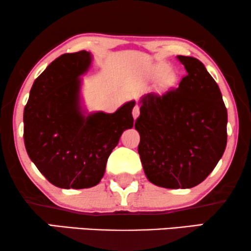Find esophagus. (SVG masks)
I'll return each mask as SVG.
<instances>
[{"mask_svg": "<svg viewBox=\"0 0 251 251\" xmlns=\"http://www.w3.org/2000/svg\"><path fill=\"white\" fill-rule=\"evenodd\" d=\"M138 115H139V106L138 105H135L133 106V108H132V116H133V119H137L138 118Z\"/></svg>", "mask_w": 251, "mask_h": 251, "instance_id": "obj_1", "label": "esophagus"}]
</instances>
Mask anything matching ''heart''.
<instances>
[{
    "mask_svg": "<svg viewBox=\"0 0 251 251\" xmlns=\"http://www.w3.org/2000/svg\"><path fill=\"white\" fill-rule=\"evenodd\" d=\"M151 76L152 77H161L162 76V80H161V85L162 88H169L175 83L176 81V75L173 71H169V66L164 63H159L155 64L151 70Z\"/></svg>",
    "mask_w": 251,
    "mask_h": 251,
    "instance_id": "b5f03b06",
    "label": "heart"
}]
</instances>
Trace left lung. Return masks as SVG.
<instances>
[{
    "mask_svg": "<svg viewBox=\"0 0 251 251\" xmlns=\"http://www.w3.org/2000/svg\"><path fill=\"white\" fill-rule=\"evenodd\" d=\"M186 75L178 88L142 99L135 128L138 153L151 183L166 188L197 186L215 169L227 143V109L204 65L178 56Z\"/></svg>",
    "mask_w": 251,
    "mask_h": 251,
    "instance_id": "left-lung-1",
    "label": "left lung"
}]
</instances>
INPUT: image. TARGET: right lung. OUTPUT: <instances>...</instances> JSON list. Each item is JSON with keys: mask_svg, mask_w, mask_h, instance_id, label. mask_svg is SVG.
<instances>
[{"mask_svg": "<svg viewBox=\"0 0 251 251\" xmlns=\"http://www.w3.org/2000/svg\"><path fill=\"white\" fill-rule=\"evenodd\" d=\"M90 63L85 50L61 54L34 81L24 109L29 159L51 184L67 190L97 185L122 132L133 126L135 101L113 114L82 115L77 77Z\"/></svg>", "mask_w": 251, "mask_h": 251, "instance_id": "right-lung-1", "label": "right lung"}]
</instances>
